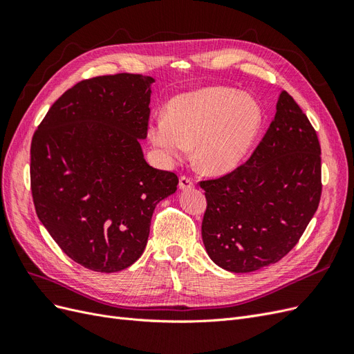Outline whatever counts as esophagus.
Listing matches in <instances>:
<instances>
[{"instance_id":"1","label":"esophagus","mask_w":354,"mask_h":354,"mask_svg":"<svg viewBox=\"0 0 354 354\" xmlns=\"http://www.w3.org/2000/svg\"><path fill=\"white\" fill-rule=\"evenodd\" d=\"M194 180H192L190 177H186V176H181L180 180H178V187L181 190H187L190 187H194Z\"/></svg>"}]
</instances>
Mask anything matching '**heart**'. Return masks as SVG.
I'll return each mask as SVG.
<instances>
[{
    "label": "heart",
    "instance_id": "b5f03b06",
    "mask_svg": "<svg viewBox=\"0 0 354 354\" xmlns=\"http://www.w3.org/2000/svg\"><path fill=\"white\" fill-rule=\"evenodd\" d=\"M261 127L259 103L226 87H207L180 94L169 102L168 115L149 125V140L165 165L183 159L195 145V164L209 174L236 168Z\"/></svg>",
    "mask_w": 354,
    "mask_h": 354
}]
</instances>
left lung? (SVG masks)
<instances>
[{"mask_svg": "<svg viewBox=\"0 0 354 354\" xmlns=\"http://www.w3.org/2000/svg\"><path fill=\"white\" fill-rule=\"evenodd\" d=\"M201 187L202 241L221 269L255 272L294 248L319 207L322 181L317 134L291 95L279 94L274 120L251 158Z\"/></svg>", "mask_w": 354, "mask_h": 354, "instance_id": "obj_1", "label": "left lung"}]
</instances>
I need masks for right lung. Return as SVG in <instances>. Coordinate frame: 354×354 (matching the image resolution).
Returning a JSON list of instances; mask_svg holds the SVG:
<instances>
[{
    "label": "right lung",
    "mask_w": 354,
    "mask_h": 354,
    "mask_svg": "<svg viewBox=\"0 0 354 354\" xmlns=\"http://www.w3.org/2000/svg\"><path fill=\"white\" fill-rule=\"evenodd\" d=\"M152 77L84 80L51 106L30 143L39 221L69 259L113 273L143 254L156 203L178 178L146 162Z\"/></svg>",
    "instance_id": "1"
}]
</instances>
